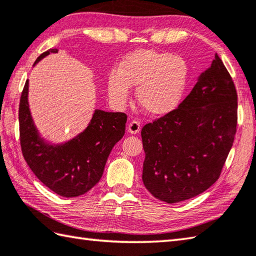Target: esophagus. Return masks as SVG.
Returning <instances> with one entry per match:
<instances>
[{
    "mask_svg": "<svg viewBox=\"0 0 256 256\" xmlns=\"http://www.w3.org/2000/svg\"><path fill=\"white\" fill-rule=\"evenodd\" d=\"M140 124H139L138 122H136V120H132V122H130L128 124V132L129 134H138L139 132H140Z\"/></svg>",
    "mask_w": 256,
    "mask_h": 256,
    "instance_id": "esophagus-1",
    "label": "esophagus"
}]
</instances>
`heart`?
I'll return each instance as SVG.
<instances>
[{
    "label": "heart",
    "mask_w": 256,
    "mask_h": 256,
    "mask_svg": "<svg viewBox=\"0 0 256 256\" xmlns=\"http://www.w3.org/2000/svg\"><path fill=\"white\" fill-rule=\"evenodd\" d=\"M188 66L180 56L154 49L129 53L117 70L109 74V97L122 107L129 99V86H136L138 104L152 116H165L175 109L184 94Z\"/></svg>",
    "instance_id": "heart-1"
}]
</instances>
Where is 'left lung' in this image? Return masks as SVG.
<instances>
[{"label": "left lung", "mask_w": 256, "mask_h": 256, "mask_svg": "<svg viewBox=\"0 0 256 256\" xmlns=\"http://www.w3.org/2000/svg\"><path fill=\"white\" fill-rule=\"evenodd\" d=\"M238 94L220 58L178 107L142 129V182L157 200L180 203L218 180L233 146Z\"/></svg>", "instance_id": "1"}]
</instances>
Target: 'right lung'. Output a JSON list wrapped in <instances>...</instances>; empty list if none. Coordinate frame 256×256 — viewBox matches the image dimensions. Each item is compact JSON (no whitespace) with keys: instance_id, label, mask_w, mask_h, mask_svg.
I'll return each mask as SVG.
<instances>
[{"instance_id":"add662e5","label":"right lung","mask_w":256,"mask_h":256,"mask_svg":"<svg viewBox=\"0 0 256 256\" xmlns=\"http://www.w3.org/2000/svg\"><path fill=\"white\" fill-rule=\"evenodd\" d=\"M38 58L34 66L50 53ZM28 80L24 86L20 108V142L23 157L33 174L58 195L76 197L86 194L100 180L116 144L122 138L127 116L96 109L82 132L62 144L48 142L38 134L28 108Z\"/></svg>"}]
</instances>
